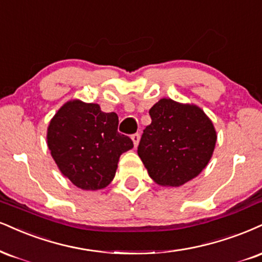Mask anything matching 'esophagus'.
Listing matches in <instances>:
<instances>
[{"mask_svg":"<svg viewBox=\"0 0 262 262\" xmlns=\"http://www.w3.org/2000/svg\"><path fill=\"white\" fill-rule=\"evenodd\" d=\"M132 140H133L134 146L137 147L138 144H139V140H140V134L139 133H134L133 135H132Z\"/></svg>","mask_w":262,"mask_h":262,"instance_id":"1","label":"esophagus"}]
</instances>
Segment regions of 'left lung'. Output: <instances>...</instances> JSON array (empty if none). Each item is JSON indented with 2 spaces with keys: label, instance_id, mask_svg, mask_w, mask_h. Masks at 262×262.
<instances>
[{
  "label": "left lung",
  "instance_id": "obj_1",
  "mask_svg": "<svg viewBox=\"0 0 262 262\" xmlns=\"http://www.w3.org/2000/svg\"><path fill=\"white\" fill-rule=\"evenodd\" d=\"M138 155L157 184L179 187L209 163L216 144L212 122L203 110L161 99L150 108Z\"/></svg>",
  "mask_w": 262,
  "mask_h": 262
}]
</instances>
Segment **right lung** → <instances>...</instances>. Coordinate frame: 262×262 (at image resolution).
<instances>
[{"label": "right lung", "instance_id": "obj_1", "mask_svg": "<svg viewBox=\"0 0 262 262\" xmlns=\"http://www.w3.org/2000/svg\"><path fill=\"white\" fill-rule=\"evenodd\" d=\"M47 145L63 174L84 190L107 187L119 157L134 146L130 138L118 133L115 112L79 100L63 105L51 119Z\"/></svg>", "mask_w": 262, "mask_h": 262}]
</instances>
